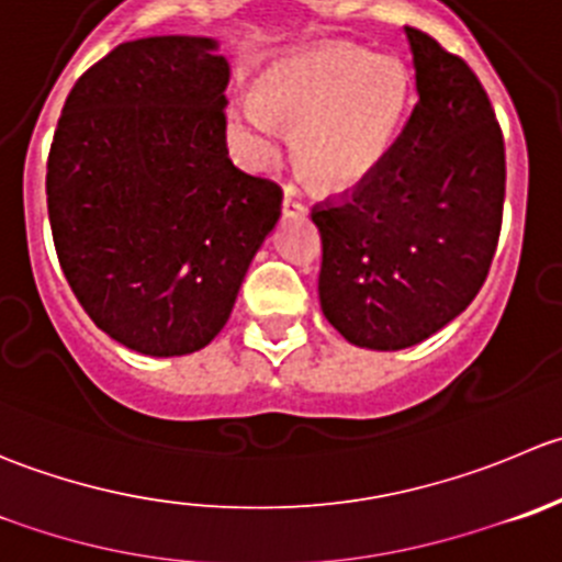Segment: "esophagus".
Returning <instances> with one entry per match:
<instances>
[{
    "label": "esophagus",
    "mask_w": 562,
    "mask_h": 562,
    "mask_svg": "<svg viewBox=\"0 0 562 562\" xmlns=\"http://www.w3.org/2000/svg\"><path fill=\"white\" fill-rule=\"evenodd\" d=\"M304 203L296 198V192H293L291 187L285 189V198H282V216H304Z\"/></svg>",
    "instance_id": "1"
}]
</instances>
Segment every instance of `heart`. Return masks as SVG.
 Listing matches in <instances>:
<instances>
[{"mask_svg": "<svg viewBox=\"0 0 562 562\" xmlns=\"http://www.w3.org/2000/svg\"><path fill=\"white\" fill-rule=\"evenodd\" d=\"M412 79L392 57L321 43L263 70L258 95L238 98L227 136L252 170H274L282 125L296 131V156L318 187L359 189L390 156L406 117Z\"/></svg>", "mask_w": 562, "mask_h": 562, "instance_id": "heart-1", "label": "heart"}]
</instances>
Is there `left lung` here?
I'll list each match as a JSON object with an SVG mask.
<instances>
[{
	"instance_id": "obj_1",
	"label": "left lung",
	"mask_w": 562,
	"mask_h": 562,
	"mask_svg": "<svg viewBox=\"0 0 562 562\" xmlns=\"http://www.w3.org/2000/svg\"><path fill=\"white\" fill-rule=\"evenodd\" d=\"M417 103L390 156L313 214L318 299L351 346L401 351L437 335L486 282L505 200V145L470 65L406 26Z\"/></svg>"
}]
</instances>
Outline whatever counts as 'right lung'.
<instances>
[{"mask_svg":"<svg viewBox=\"0 0 562 562\" xmlns=\"http://www.w3.org/2000/svg\"><path fill=\"white\" fill-rule=\"evenodd\" d=\"M220 43H120L63 106L46 194L59 266L85 313L120 346L183 357L231 318L282 192L233 167L231 65Z\"/></svg>","mask_w":562,"mask_h":562,"instance_id":"obj_1","label":"right lung"}]
</instances>
